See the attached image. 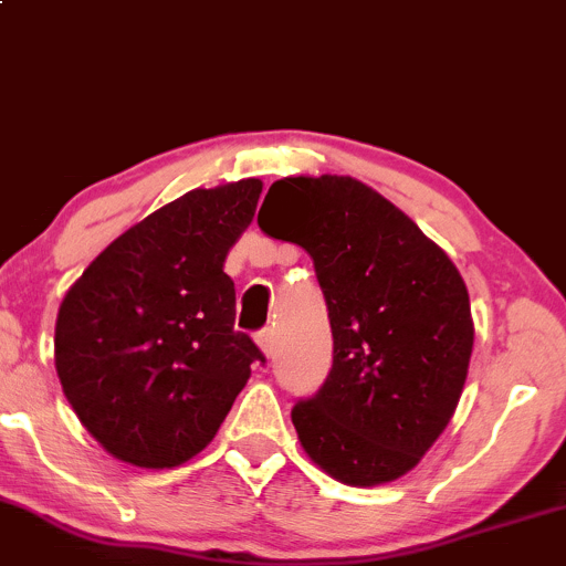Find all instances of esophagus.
Wrapping results in <instances>:
<instances>
[{"mask_svg": "<svg viewBox=\"0 0 566 566\" xmlns=\"http://www.w3.org/2000/svg\"><path fill=\"white\" fill-rule=\"evenodd\" d=\"M256 345H259V350L266 355V358H272V353H275V334H272V328H266V332L256 336Z\"/></svg>", "mask_w": 566, "mask_h": 566, "instance_id": "34e87169", "label": "esophagus"}]
</instances>
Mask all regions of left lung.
Wrapping results in <instances>:
<instances>
[{"mask_svg":"<svg viewBox=\"0 0 566 566\" xmlns=\"http://www.w3.org/2000/svg\"><path fill=\"white\" fill-rule=\"evenodd\" d=\"M259 227L313 256L332 321V371L291 411L304 454L347 486L401 479L443 433L468 379L473 315L460 270L353 176L275 181Z\"/></svg>","mask_w":566,"mask_h":566,"instance_id":"8db88e82","label":"left lung"}]
</instances>
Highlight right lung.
Wrapping results in <instances>:
<instances>
[{
    "label": "right lung",
    "mask_w": 566,
    "mask_h": 566,
    "mask_svg": "<svg viewBox=\"0 0 566 566\" xmlns=\"http://www.w3.org/2000/svg\"><path fill=\"white\" fill-rule=\"evenodd\" d=\"M262 181L192 189L106 245L63 296L55 371L101 447L136 468L202 452L264 360L234 332L224 259L256 213Z\"/></svg>",
    "instance_id": "1"
}]
</instances>
